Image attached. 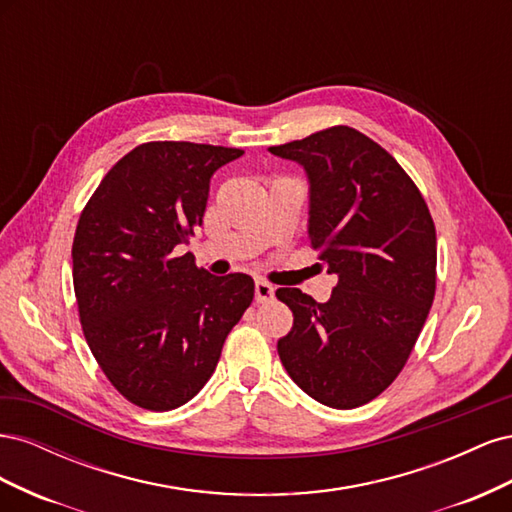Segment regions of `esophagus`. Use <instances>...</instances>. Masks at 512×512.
<instances>
[{
  "mask_svg": "<svg viewBox=\"0 0 512 512\" xmlns=\"http://www.w3.org/2000/svg\"><path fill=\"white\" fill-rule=\"evenodd\" d=\"M254 294H256V301H258V303H267V301L273 299L275 288H273L269 282L258 280V282H256V288H254Z\"/></svg>",
  "mask_w": 512,
  "mask_h": 512,
  "instance_id": "1",
  "label": "esophagus"
}]
</instances>
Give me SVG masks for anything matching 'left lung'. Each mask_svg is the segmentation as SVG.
<instances>
[{"mask_svg":"<svg viewBox=\"0 0 512 512\" xmlns=\"http://www.w3.org/2000/svg\"><path fill=\"white\" fill-rule=\"evenodd\" d=\"M305 168L309 241L337 275L327 303L277 288L292 329L277 342L288 376L320 404L350 410L404 369L436 294V226L389 151L348 126L269 147Z\"/></svg>","mask_w":512,"mask_h":512,"instance_id":"8db88e82","label":"left lung"}]
</instances>
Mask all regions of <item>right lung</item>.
I'll list each match as a JSON object with an SVG mask.
<instances>
[{
  "label": "right lung",
  "mask_w": 512,
  "mask_h": 512,
  "mask_svg": "<svg viewBox=\"0 0 512 512\" xmlns=\"http://www.w3.org/2000/svg\"><path fill=\"white\" fill-rule=\"evenodd\" d=\"M241 149L153 141L126 153L85 205L72 280L91 354L134 406L175 410L203 389L254 299L245 273L179 256L203 224L209 181Z\"/></svg>",
  "instance_id": "obj_1"
}]
</instances>
